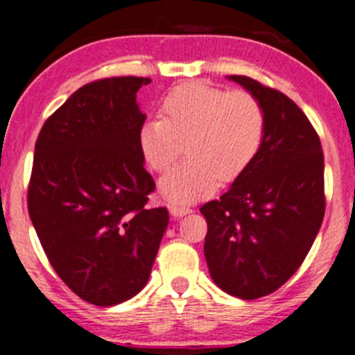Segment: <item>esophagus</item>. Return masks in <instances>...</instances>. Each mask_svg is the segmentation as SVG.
Returning <instances> with one entry per match:
<instances>
[{
	"label": "esophagus",
	"instance_id": "1",
	"mask_svg": "<svg viewBox=\"0 0 355 355\" xmlns=\"http://www.w3.org/2000/svg\"><path fill=\"white\" fill-rule=\"evenodd\" d=\"M169 210L174 217H182V216H186V214L191 212V209H189V207L179 205V203H173V205H169Z\"/></svg>",
	"mask_w": 355,
	"mask_h": 355
}]
</instances>
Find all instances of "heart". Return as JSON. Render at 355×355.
<instances>
[{
    "mask_svg": "<svg viewBox=\"0 0 355 355\" xmlns=\"http://www.w3.org/2000/svg\"><path fill=\"white\" fill-rule=\"evenodd\" d=\"M268 119L248 91L191 83L171 91L160 117L146 119L138 132L143 160L164 173L182 150L188 159L160 179L169 202L191 203L210 196L220 181L233 182L254 164L264 145Z\"/></svg>",
    "mask_w": 355,
    "mask_h": 355,
    "instance_id": "1",
    "label": "heart"
}]
</instances>
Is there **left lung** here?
I'll return each instance as SVG.
<instances>
[{
  "mask_svg": "<svg viewBox=\"0 0 355 355\" xmlns=\"http://www.w3.org/2000/svg\"><path fill=\"white\" fill-rule=\"evenodd\" d=\"M262 103L264 145L247 173L202 205L203 252L214 283L255 300L285 285L311 250L324 217V159L304 112L278 89L230 76Z\"/></svg>",
  "mask_w": 355,
  "mask_h": 355,
  "instance_id": "8db88e82",
  "label": "left lung"
}]
</instances>
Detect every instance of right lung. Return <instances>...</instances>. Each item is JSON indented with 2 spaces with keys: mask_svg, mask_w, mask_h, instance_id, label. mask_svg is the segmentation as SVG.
I'll return each instance as SVG.
<instances>
[{
  "mask_svg": "<svg viewBox=\"0 0 355 355\" xmlns=\"http://www.w3.org/2000/svg\"><path fill=\"white\" fill-rule=\"evenodd\" d=\"M148 77H107L79 87L41 128L27 189L29 217L62 282L100 307L148 283L169 212L146 207L155 181L138 132L136 93Z\"/></svg>",
  "mask_w": 355,
  "mask_h": 355,
  "instance_id": "obj_1",
  "label": "right lung"
}]
</instances>
